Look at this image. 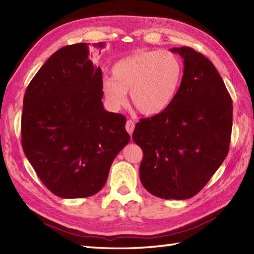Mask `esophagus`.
<instances>
[{"label": "esophagus", "mask_w": 254, "mask_h": 254, "mask_svg": "<svg viewBox=\"0 0 254 254\" xmlns=\"http://www.w3.org/2000/svg\"><path fill=\"white\" fill-rule=\"evenodd\" d=\"M134 127H135V123H134L132 120H127V124H126V128L127 133L130 134V135H132V133L134 131Z\"/></svg>", "instance_id": "1"}]
</instances>
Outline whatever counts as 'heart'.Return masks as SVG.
Segmentation results:
<instances>
[{
    "instance_id": "b5f03b06",
    "label": "heart",
    "mask_w": 254,
    "mask_h": 254,
    "mask_svg": "<svg viewBox=\"0 0 254 254\" xmlns=\"http://www.w3.org/2000/svg\"><path fill=\"white\" fill-rule=\"evenodd\" d=\"M112 78L102 79L104 98L112 110L127 105L130 93L133 107L144 116L165 111L174 101L183 77L179 58L168 51H137L112 66Z\"/></svg>"
}]
</instances>
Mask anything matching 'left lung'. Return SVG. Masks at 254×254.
<instances>
[{
  "instance_id": "left-lung-1",
  "label": "left lung",
  "mask_w": 254,
  "mask_h": 254,
  "mask_svg": "<svg viewBox=\"0 0 254 254\" xmlns=\"http://www.w3.org/2000/svg\"><path fill=\"white\" fill-rule=\"evenodd\" d=\"M183 59V77L171 105L141 119L133 141L143 150L139 179L153 195H195L223 164L233 128V101L214 64L192 48L171 49Z\"/></svg>"
}]
</instances>
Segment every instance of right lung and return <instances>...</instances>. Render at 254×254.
<instances>
[{"label":"right lung","mask_w":254,"mask_h":254,"mask_svg":"<svg viewBox=\"0 0 254 254\" xmlns=\"http://www.w3.org/2000/svg\"><path fill=\"white\" fill-rule=\"evenodd\" d=\"M88 56V44L53 53L31 79L23 102L24 153L41 182L63 198L99 192L113 159L130 141L126 117L105 110L101 68Z\"/></svg>","instance_id":"add662e5"}]
</instances>
